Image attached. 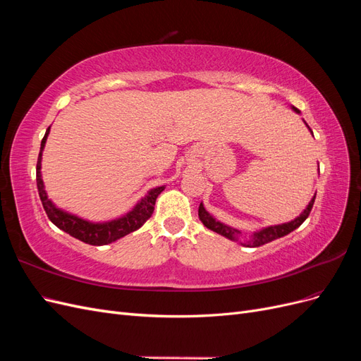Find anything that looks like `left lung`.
Wrapping results in <instances>:
<instances>
[{
	"instance_id": "8db88e82",
	"label": "left lung",
	"mask_w": 361,
	"mask_h": 361,
	"mask_svg": "<svg viewBox=\"0 0 361 361\" xmlns=\"http://www.w3.org/2000/svg\"><path fill=\"white\" fill-rule=\"evenodd\" d=\"M293 111L300 113L295 106H293ZM307 128H309V125H307ZM309 129H310V128H309ZM314 199H316V195L312 199V202L309 203V206L305 207L304 212H302L298 218H295L293 221L285 223V224H279V226H271V227L264 228V231H260V232L255 233L253 241L248 243L247 247H260V245H264V244H268V243H271V241H274V239H277V238H281V236L289 235L290 232H293L295 228L300 227V226L305 221V218H307V216L310 215V211H312V207H313ZM199 218H200V221H202L207 228H211V231H214V232H216V233H220V235H223V236H226V238H228V239H235V236H236L238 233H241L239 231H236V228L228 227V226H226V224H223V223H220V221H215L214 218L206 212V209H204L202 203H200V206H199Z\"/></svg>"
}]
</instances>
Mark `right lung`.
Here are the masks:
<instances>
[{"instance_id": "right-lung-1", "label": "right lung", "mask_w": 361, "mask_h": 361, "mask_svg": "<svg viewBox=\"0 0 361 361\" xmlns=\"http://www.w3.org/2000/svg\"><path fill=\"white\" fill-rule=\"evenodd\" d=\"M48 134H49V128L47 129L45 137L42 138L40 152H39V158H37V167H36V180H37V191L40 195L43 209H45L49 220L59 228H61L63 232L69 233L71 236L80 239V241H82L85 244L105 245V244L117 241V239L123 238L125 235H128L130 232L137 231V228H140L149 220L152 214H154L157 197L164 191V187H158L155 190H152L146 195V197L135 206V209L133 212H129L128 215L118 218V220L110 221V223H102V224L89 223L85 220H81V218H78V216L57 209V207L54 206L51 203V200L48 199L45 190H43V180H42V174H40L42 150H43V147H45Z\"/></svg>"}]
</instances>
